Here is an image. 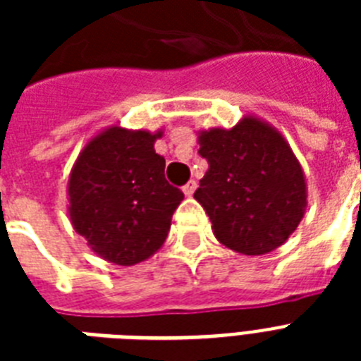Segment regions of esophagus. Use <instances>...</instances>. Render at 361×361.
<instances>
[{
  "label": "esophagus",
  "instance_id": "obj_1",
  "mask_svg": "<svg viewBox=\"0 0 361 361\" xmlns=\"http://www.w3.org/2000/svg\"><path fill=\"white\" fill-rule=\"evenodd\" d=\"M181 191H183V195H185V197H192V192L197 191V181L191 180L189 183H187V185H183V189H181Z\"/></svg>",
  "mask_w": 361,
  "mask_h": 361
}]
</instances>
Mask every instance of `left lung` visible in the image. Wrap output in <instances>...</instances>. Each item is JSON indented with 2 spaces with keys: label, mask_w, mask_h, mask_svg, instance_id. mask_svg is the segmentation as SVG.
Returning <instances> with one entry per match:
<instances>
[{
  "label": "left lung",
  "mask_w": 361,
  "mask_h": 361,
  "mask_svg": "<svg viewBox=\"0 0 361 361\" xmlns=\"http://www.w3.org/2000/svg\"><path fill=\"white\" fill-rule=\"evenodd\" d=\"M208 170L195 192L215 238L241 255H266L285 243L307 208V181L286 138L258 116L234 127L198 130Z\"/></svg>",
  "instance_id": "left-lung-1"
}]
</instances>
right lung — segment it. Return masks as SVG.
I'll return each mask as SVG.
<instances>
[{"label":"right lung","mask_w":361,"mask_h":361,"mask_svg":"<svg viewBox=\"0 0 361 361\" xmlns=\"http://www.w3.org/2000/svg\"><path fill=\"white\" fill-rule=\"evenodd\" d=\"M161 136L163 129L110 125L86 142L71 169V225L106 262H144L169 236L183 192L164 180V159L155 153Z\"/></svg>","instance_id":"add662e5"}]
</instances>
